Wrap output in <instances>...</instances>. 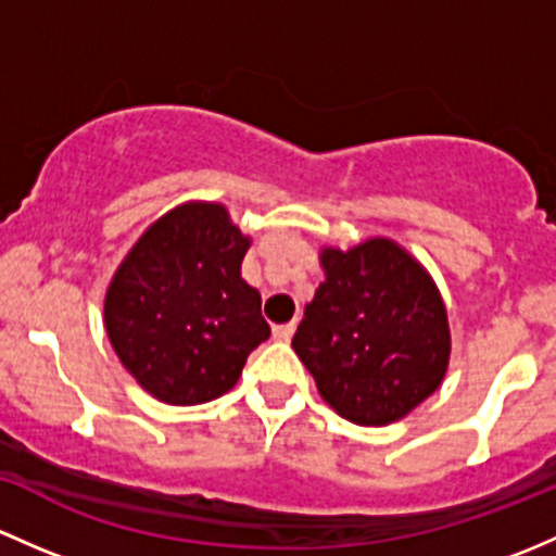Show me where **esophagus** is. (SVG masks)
I'll return each instance as SVG.
<instances>
[{"label": "esophagus", "instance_id": "esophagus-1", "mask_svg": "<svg viewBox=\"0 0 556 556\" xmlns=\"http://www.w3.org/2000/svg\"><path fill=\"white\" fill-rule=\"evenodd\" d=\"M294 329H296V324H283V326H276V329H273V337H276L278 342H289V340H291V334H294Z\"/></svg>", "mask_w": 556, "mask_h": 556}]
</instances>
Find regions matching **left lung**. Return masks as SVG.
Masks as SVG:
<instances>
[{
	"label": "left lung",
	"instance_id": "left-lung-1",
	"mask_svg": "<svg viewBox=\"0 0 556 556\" xmlns=\"http://www.w3.org/2000/svg\"><path fill=\"white\" fill-rule=\"evenodd\" d=\"M316 289L291 348L318 393L356 426H388L447 375V307L426 267L388 238L320 249Z\"/></svg>",
	"mask_w": 556,
	"mask_h": 556
}]
</instances>
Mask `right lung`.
<instances>
[{
    "label": "right lung",
    "instance_id": "obj_1",
    "mask_svg": "<svg viewBox=\"0 0 556 556\" xmlns=\"http://www.w3.org/2000/svg\"><path fill=\"white\" fill-rule=\"evenodd\" d=\"M249 245L225 205L192 200L160 216L119 262L104 300L109 342L160 402L219 399L270 337L260 291L240 278Z\"/></svg>",
    "mask_w": 556,
    "mask_h": 556
}]
</instances>
